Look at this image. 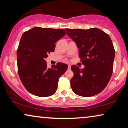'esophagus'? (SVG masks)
Wrapping results in <instances>:
<instances>
[{
  "instance_id": "obj_1",
  "label": "esophagus",
  "mask_w": 128,
  "mask_h": 128,
  "mask_svg": "<svg viewBox=\"0 0 128 128\" xmlns=\"http://www.w3.org/2000/svg\"><path fill=\"white\" fill-rule=\"evenodd\" d=\"M68 69H70V64H68Z\"/></svg>"
}]
</instances>
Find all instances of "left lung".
I'll list each match as a JSON object with an SVG mask.
<instances>
[{
    "mask_svg": "<svg viewBox=\"0 0 128 128\" xmlns=\"http://www.w3.org/2000/svg\"><path fill=\"white\" fill-rule=\"evenodd\" d=\"M78 48V56L84 69L72 65L74 75L71 87L77 95L92 97L106 88L113 72L115 50L111 38L96 28L88 30L66 29Z\"/></svg>",
    "mask_w": 128,
    "mask_h": 128,
    "instance_id": "8db88e82",
    "label": "left lung"
}]
</instances>
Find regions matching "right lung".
I'll list each match as a JSON object with an SVG mask.
<instances>
[{
    "instance_id": "add662e5",
    "label": "right lung",
    "mask_w": 128,
    "mask_h": 128,
    "mask_svg": "<svg viewBox=\"0 0 128 128\" xmlns=\"http://www.w3.org/2000/svg\"><path fill=\"white\" fill-rule=\"evenodd\" d=\"M66 34L64 29L36 27L22 35L17 51L18 75L26 90L33 95L48 97L56 91L59 78L68 65L58 62L48 68L45 59Z\"/></svg>"
}]
</instances>
